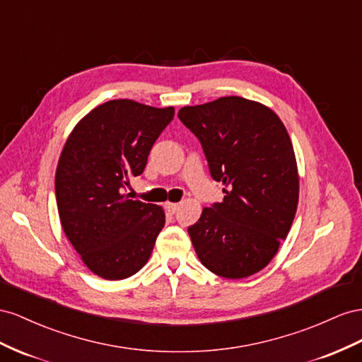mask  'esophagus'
Returning a JSON list of instances; mask_svg holds the SVG:
<instances>
[{
    "instance_id": "esophagus-1",
    "label": "esophagus",
    "mask_w": 362,
    "mask_h": 362,
    "mask_svg": "<svg viewBox=\"0 0 362 362\" xmlns=\"http://www.w3.org/2000/svg\"><path fill=\"white\" fill-rule=\"evenodd\" d=\"M165 209H167L170 214H174L175 211L179 209V203H171V202L165 203Z\"/></svg>"
}]
</instances>
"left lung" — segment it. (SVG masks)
<instances>
[{
	"label": "left lung",
	"instance_id": "8db88e82",
	"mask_svg": "<svg viewBox=\"0 0 362 362\" xmlns=\"http://www.w3.org/2000/svg\"><path fill=\"white\" fill-rule=\"evenodd\" d=\"M179 118L226 187L223 202L203 208L188 227L195 253L226 279L261 272L290 232L298 203L296 154L284 122L262 103L236 95L185 106Z\"/></svg>",
	"mask_w": 362,
	"mask_h": 362
}]
</instances>
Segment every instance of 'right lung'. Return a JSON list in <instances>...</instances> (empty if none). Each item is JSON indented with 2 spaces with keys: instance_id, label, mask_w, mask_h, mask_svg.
Here are the masks:
<instances>
[{
  "instance_id": "add662e5",
  "label": "right lung",
  "mask_w": 362,
  "mask_h": 362,
  "mask_svg": "<svg viewBox=\"0 0 362 362\" xmlns=\"http://www.w3.org/2000/svg\"><path fill=\"white\" fill-rule=\"evenodd\" d=\"M174 107L121 98L92 109L72 129L56 170L62 229L89 270L121 281L147 264L165 224L162 206L130 200L122 188L142 174Z\"/></svg>"
}]
</instances>
